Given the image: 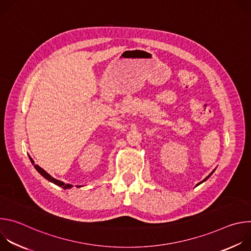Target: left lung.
I'll return each instance as SVG.
<instances>
[{"label": "left lung", "instance_id": "1", "mask_svg": "<svg viewBox=\"0 0 251 251\" xmlns=\"http://www.w3.org/2000/svg\"><path fill=\"white\" fill-rule=\"evenodd\" d=\"M213 172H214V171H212V172H211V173H210V174H209V175H208V176H206V177H205V178H204V180H203V181H201V183H199V184H198V185H200V184H201V183H203V182H204V181H206V180H207V178H208V177H209V176H211V174H212V173H213ZM198 185H197V186H198Z\"/></svg>", "mask_w": 251, "mask_h": 251}]
</instances>
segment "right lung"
Returning a JSON list of instances; mask_svg holds the SVG:
<instances>
[{
  "mask_svg": "<svg viewBox=\"0 0 251 251\" xmlns=\"http://www.w3.org/2000/svg\"><path fill=\"white\" fill-rule=\"evenodd\" d=\"M29 159H30V162L32 163V165H33V167H34V169L37 170L45 178H47L48 181H50V182H51V183H53V184H55V185H57V186H59V187H61L62 189H64V190H66V189H70V188H73V185H69V184H64L63 182H61V181H58V180H56V178H54V177H52L49 173H47L44 169H42L40 166H38V165H34L33 163V161H32V159L29 157ZM81 186H78V188H80Z\"/></svg>",
  "mask_w": 251,
  "mask_h": 251,
  "instance_id": "obj_1",
  "label": "right lung"
}]
</instances>
